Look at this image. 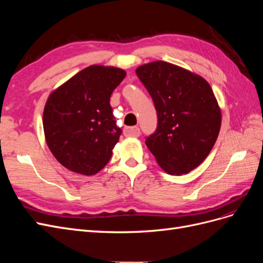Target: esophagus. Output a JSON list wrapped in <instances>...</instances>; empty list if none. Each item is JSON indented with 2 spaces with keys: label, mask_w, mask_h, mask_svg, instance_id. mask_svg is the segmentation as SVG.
Instances as JSON below:
<instances>
[{
  "label": "esophagus",
  "mask_w": 263,
  "mask_h": 263,
  "mask_svg": "<svg viewBox=\"0 0 263 263\" xmlns=\"http://www.w3.org/2000/svg\"><path fill=\"white\" fill-rule=\"evenodd\" d=\"M124 135L127 137H138L140 135V129L138 126H132V127H125Z\"/></svg>",
  "instance_id": "1"
}]
</instances>
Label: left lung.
Segmentation results:
<instances>
[{
	"label": "left lung",
	"mask_w": 263,
	"mask_h": 263,
	"mask_svg": "<svg viewBox=\"0 0 263 263\" xmlns=\"http://www.w3.org/2000/svg\"><path fill=\"white\" fill-rule=\"evenodd\" d=\"M136 74L157 110V128L145 141L150 153L166 173L192 171L209 156L220 129V109L211 85L164 61L141 66Z\"/></svg>",
	"instance_id": "obj_1"
}]
</instances>
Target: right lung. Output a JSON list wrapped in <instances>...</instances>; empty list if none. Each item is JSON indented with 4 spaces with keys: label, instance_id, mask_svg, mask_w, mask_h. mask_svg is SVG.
Segmentation results:
<instances>
[{
    "label": "right lung",
    "instance_id": "add662e5",
    "mask_svg": "<svg viewBox=\"0 0 263 263\" xmlns=\"http://www.w3.org/2000/svg\"><path fill=\"white\" fill-rule=\"evenodd\" d=\"M125 77L122 69L90 66L47 100L43 116L47 145L67 169L92 176L109 161L122 134L109 98Z\"/></svg>",
    "mask_w": 263,
    "mask_h": 263
}]
</instances>
